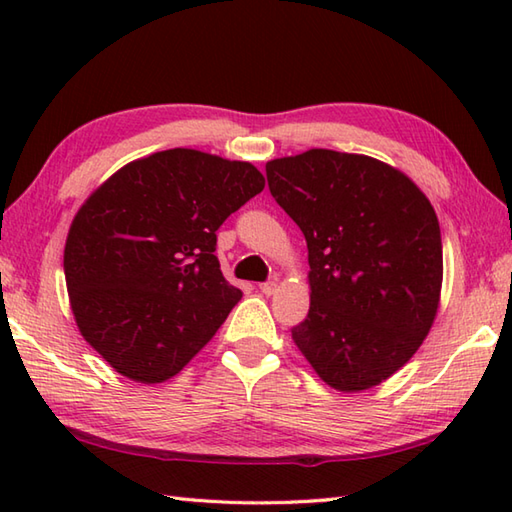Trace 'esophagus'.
Listing matches in <instances>:
<instances>
[{
    "label": "esophagus",
    "instance_id": "obj_1",
    "mask_svg": "<svg viewBox=\"0 0 512 512\" xmlns=\"http://www.w3.org/2000/svg\"><path fill=\"white\" fill-rule=\"evenodd\" d=\"M259 290H262L264 295H273V292L277 290V281H275V279L264 281V284H259Z\"/></svg>",
    "mask_w": 512,
    "mask_h": 512
}]
</instances>
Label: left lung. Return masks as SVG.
I'll use <instances>...</instances> for the list:
<instances>
[{
  "mask_svg": "<svg viewBox=\"0 0 512 512\" xmlns=\"http://www.w3.org/2000/svg\"><path fill=\"white\" fill-rule=\"evenodd\" d=\"M308 244L310 310L292 341L339 391L380 385L429 334L442 288L436 211L376 158L310 149L266 165Z\"/></svg>",
  "mask_w": 512,
  "mask_h": 512,
  "instance_id": "obj_1",
  "label": "left lung"
}]
</instances>
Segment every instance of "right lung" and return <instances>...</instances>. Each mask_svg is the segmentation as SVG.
Wrapping results in <instances>:
<instances>
[{"label":"right lung","mask_w":512,"mask_h":512,"mask_svg":"<svg viewBox=\"0 0 512 512\" xmlns=\"http://www.w3.org/2000/svg\"><path fill=\"white\" fill-rule=\"evenodd\" d=\"M264 184L250 162L167 149L85 200L65 242V284L83 339L118 374L162 383L213 339L242 299L220 270L215 231Z\"/></svg>","instance_id":"add662e5"}]
</instances>
